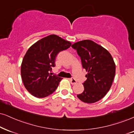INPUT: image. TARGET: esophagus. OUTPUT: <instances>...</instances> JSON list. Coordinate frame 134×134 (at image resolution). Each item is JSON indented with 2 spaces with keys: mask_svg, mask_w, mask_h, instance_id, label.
<instances>
[{
  "mask_svg": "<svg viewBox=\"0 0 134 134\" xmlns=\"http://www.w3.org/2000/svg\"><path fill=\"white\" fill-rule=\"evenodd\" d=\"M69 80H70V81L71 82V83L72 85H75V84L76 83V81L74 78H70L69 79Z\"/></svg>",
  "mask_w": 134,
  "mask_h": 134,
  "instance_id": "34e87169",
  "label": "esophagus"
}]
</instances>
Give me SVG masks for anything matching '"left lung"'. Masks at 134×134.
<instances>
[{
  "mask_svg": "<svg viewBox=\"0 0 134 134\" xmlns=\"http://www.w3.org/2000/svg\"><path fill=\"white\" fill-rule=\"evenodd\" d=\"M87 71L85 90L77 96L86 103H94L104 97L111 87L115 74V64L110 53L90 40L72 44Z\"/></svg>",
  "mask_w": 134,
  "mask_h": 134,
  "instance_id": "1",
  "label": "left lung"
}]
</instances>
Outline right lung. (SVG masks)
I'll return each instance as SVG.
<instances>
[{"label":"right lung","instance_id":"1","mask_svg":"<svg viewBox=\"0 0 134 134\" xmlns=\"http://www.w3.org/2000/svg\"><path fill=\"white\" fill-rule=\"evenodd\" d=\"M71 43L56 35H50L31 46L24 56L21 65L24 85L31 94L38 98L50 95L63 78L52 76L49 71L54 67L59 52L69 48Z\"/></svg>","mask_w":134,"mask_h":134}]
</instances>
